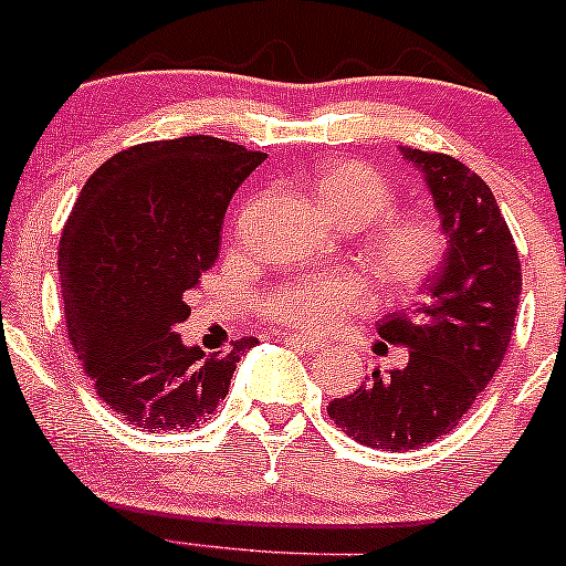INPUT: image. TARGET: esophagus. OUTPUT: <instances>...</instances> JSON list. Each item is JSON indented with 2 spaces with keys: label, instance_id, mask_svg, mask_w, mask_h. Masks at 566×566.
<instances>
[{
  "label": "esophagus",
  "instance_id": "1",
  "mask_svg": "<svg viewBox=\"0 0 566 566\" xmlns=\"http://www.w3.org/2000/svg\"><path fill=\"white\" fill-rule=\"evenodd\" d=\"M283 343H289V346H296V348H305V352H324L326 343L318 340V337H311V335H283Z\"/></svg>",
  "mask_w": 566,
  "mask_h": 566
}]
</instances>
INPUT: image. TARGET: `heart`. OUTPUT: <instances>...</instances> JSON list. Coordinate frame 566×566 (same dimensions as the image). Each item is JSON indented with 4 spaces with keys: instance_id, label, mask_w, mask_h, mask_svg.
Instances as JSON below:
<instances>
[{
    "instance_id": "b5f03b06",
    "label": "heart",
    "mask_w": 566,
    "mask_h": 566,
    "mask_svg": "<svg viewBox=\"0 0 566 566\" xmlns=\"http://www.w3.org/2000/svg\"><path fill=\"white\" fill-rule=\"evenodd\" d=\"M313 190L332 220L348 229L368 226L363 253L387 294H413L441 272L450 253L444 226L428 212H398L395 185L378 168L359 160H335L318 171ZM368 302L370 289L363 275L324 270L272 285L261 296L259 313L272 324L329 332L343 318L365 311Z\"/></svg>"
}]
</instances>
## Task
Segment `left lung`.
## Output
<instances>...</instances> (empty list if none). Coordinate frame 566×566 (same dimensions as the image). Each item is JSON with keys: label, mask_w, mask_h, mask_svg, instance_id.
Returning a JSON list of instances; mask_svg holds the SVG:
<instances>
[{"label": "left lung", "mask_w": 566, "mask_h": 566, "mask_svg": "<svg viewBox=\"0 0 566 566\" xmlns=\"http://www.w3.org/2000/svg\"><path fill=\"white\" fill-rule=\"evenodd\" d=\"M428 179L450 253L428 283V300L378 324V335L406 346L409 365L326 406L343 433L373 450H422L458 428L476 395L501 368L521 300V255L496 196L480 174L444 153L403 147Z\"/></svg>", "instance_id": "1"}]
</instances>
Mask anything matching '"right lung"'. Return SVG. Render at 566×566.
<instances>
[{"mask_svg": "<svg viewBox=\"0 0 566 566\" xmlns=\"http://www.w3.org/2000/svg\"><path fill=\"white\" fill-rule=\"evenodd\" d=\"M266 160L234 142L182 136L108 157L81 190L60 242L67 337L97 398L133 428L188 430L229 395L226 354L185 346L188 296L220 250L231 196Z\"/></svg>", "mask_w": 566, "mask_h": 566, "instance_id": "1", "label": "right lung"}]
</instances>
